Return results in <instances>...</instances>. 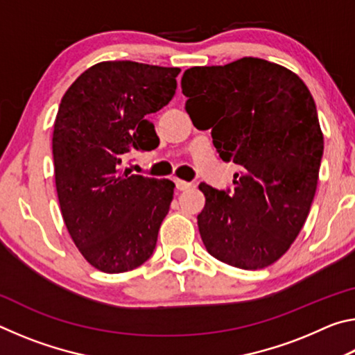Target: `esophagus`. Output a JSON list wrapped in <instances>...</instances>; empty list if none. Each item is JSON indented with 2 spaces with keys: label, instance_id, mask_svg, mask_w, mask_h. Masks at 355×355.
Returning <instances> with one entry per match:
<instances>
[{
  "label": "esophagus",
  "instance_id": "34e87169",
  "mask_svg": "<svg viewBox=\"0 0 355 355\" xmlns=\"http://www.w3.org/2000/svg\"><path fill=\"white\" fill-rule=\"evenodd\" d=\"M175 184H177V189L178 191H186V189H189V188H192V184L191 182H184V180H175Z\"/></svg>",
  "mask_w": 355,
  "mask_h": 355
}]
</instances>
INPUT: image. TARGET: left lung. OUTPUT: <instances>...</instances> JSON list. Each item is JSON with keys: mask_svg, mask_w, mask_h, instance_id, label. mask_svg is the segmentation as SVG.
Masks as SVG:
<instances>
[{"mask_svg": "<svg viewBox=\"0 0 355 355\" xmlns=\"http://www.w3.org/2000/svg\"><path fill=\"white\" fill-rule=\"evenodd\" d=\"M182 91L194 127L211 130L222 161L241 167L233 191L199 184L202 241L230 266L266 268L290 249L313 202L324 150L315 100L296 73L258 58L188 69Z\"/></svg>", "mask_w": 355, "mask_h": 355, "instance_id": "8db88e82", "label": "left lung"}]
</instances>
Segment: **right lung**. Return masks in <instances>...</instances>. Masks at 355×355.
I'll use <instances>...</instances> for the list:
<instances>
[{"label":"right lung","instance_id":"add662e5","mask_svg":"<svg viewBox=\"0 0 355 355\" xmlns=\"http://www.w3.org/2000/svg\"><path fill=\"white\" fill-rule=\"evenodd\" d=\"M177 67L107 61L69 87L53 131L59 205L71 239L94 268L127 272L152 257L173 199L171 180L133 175L122 161L159 144L150 116L169 103Z\"/></svg>","mask_w":355,"mask_h":355}]
</instances>
